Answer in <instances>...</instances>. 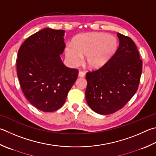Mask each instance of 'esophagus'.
<instances>
[{"label": "esophagus", "mask_w": 156, "mask_h": 156, "mask_svg": "<svg viewBox=\"0 0 156 156\" xmlns=\"http://www.w3.org/2000/svg\"><path fill=\"white\" fill-rule=\"evenodd\" d=\"M84 76H85V73H84V72H82V71H80V72H79V73H78V76L79 77H84Z\"/></svg>", "instance_id": "34e87169"}]
</instances>
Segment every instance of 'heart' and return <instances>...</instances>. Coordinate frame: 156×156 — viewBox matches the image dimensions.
I'll return each instance as SVG.
<instances>
[{
    "mask_svg": "<svg viewBox=\"0 0 156 156\" xmlns=\"http://www.w3.org/2000/svg\"><path fill=\"white\" fill-rule=\"evenodd\" d=\"M117 48V41L106 33H83L76 36L72 46L68 45L65 54L69 63L78 66L83 56L90 69H99L108 62Z\"/></svg>",
    "mask_w": 156,
    "mask_h": 156,
    "instance_id": "heart-1",
    "label": "heart"
}]
</instances>
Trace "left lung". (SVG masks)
<instances>
[{"label": "left lung", "mask_w": 156, "mask_h": 156, "mask_svg": "<svg viewBox=\"0 0 156 156\" xmlns=\"http://www.w3.org/2000/svg\"><path fill=\"white\" fill-rule=\"evenodd\" d=\"M119 45L108 62L86 74L88 105L100 115H110L126 105L137 91L143 62L132 39L117 33Z\"/></svg>", "instance_id": "obj_1"}]
</instances>
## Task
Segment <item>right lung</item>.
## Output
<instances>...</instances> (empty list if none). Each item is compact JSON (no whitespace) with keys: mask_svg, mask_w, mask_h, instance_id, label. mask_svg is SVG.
Here are the masks:
<instances>
[{"mask_svg":"<svg viewBox=\"0 0 156 156\" xmlns=\"http://www.w3.org/2000/svg\"><path fill=\"white\" fill-rule=\"evenodd\" d=\"M64 30L44 29L28 37L18 53L16 68L28 101L43 112H54L63 105L77 79L78 70L63 63Z\"/></svg>","mask_w":156,"mask_h":156,"instance_id":"obj_1","label":"right lung"}]
</instances>
